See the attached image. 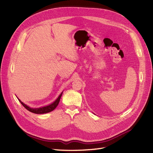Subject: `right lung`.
Instances as JSON below:
<instances>
[{
    "label": "right lung",
    "mask_w": 153,
    "mask_h": 153,
    "mask_svg": "<svg viewBox=\"0 0 153 153\" xmlns=\"http://www.w3.org/2000/svg\"><path fill=\"white\" fill-rule=\"evenodd\" d=\"M62 94V92H61V94L59 96V97L57 98V100H55L54 102H53L52 103H51V104H50L48 105H47V106H42V107H39V108H30V106H27L25 103L22 102V101H20L18 98H17L18 99V100L20 101V102L21 103V104L23 106H24L27 110H28L29 111H30V112H31L32 113H34V114H47V113L52 112V111H53L55 108H56L57 105H58V104H59V103L60 100H61Z\"/></svg>",
    "instance_id": "1"
}]
</instances>
